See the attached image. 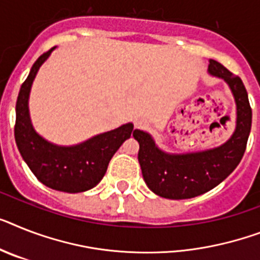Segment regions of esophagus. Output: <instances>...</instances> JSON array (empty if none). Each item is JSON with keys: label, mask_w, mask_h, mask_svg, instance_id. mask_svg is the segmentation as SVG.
Listing matches in <instances>:
<instances>
[{"label": "esophagus", "mask_w": 260, "mask_h": 260, "mask_svg": "<svg viewBox=\"0 0 260 260\" xmlns=\"http://www.w3.org/2000/svg\"><path fill=\"white\" fill-rule=\"evenodd\" d=\"M145 125H146V121L145 119H142V118H137V119L134 121V126L137 128L145 127Z\"/></svg>", "instance_id": "1"}]
</instances>
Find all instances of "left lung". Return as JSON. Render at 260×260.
I'll return each instance as SVG.
<instances>
[{
	"mask_svg": "<svg viewBox=\"0 0 260 260\" xmlns=\"http://www.w3.org/2000/svg\"><path fill=\"white\" fill-rule=\"evenodd\" d=\"M207 72L229 85L237 105L235 130L226 142L212 149L173 154L160 150L147 132L137 128L133 134L139 143L143 179L162 198L188 199L210 191L237 169L246 151L252 121L246 87L239 77L214 59H210Z\"/></svg>",
	"mask_w": 260,
	"mask_h": 260,
	"instance_id": "1",
	"label": "left lung"
}]
</instances>
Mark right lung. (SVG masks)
Here are the masks:
<instances>
[{
  "instance_id": "1",
  "label": "right lung",
  "mask_w": 260,
  "mask_h": 260,
  "mask_svg": "<svg viewBox=\"0 0 260 260\" xmlns=\"http://www.w3.org/2000/svg\"><path fill=\"white\" fill-rule=\"evenodd\" d=\"M54 49L46 51L34 62L19 89L14 137L23 160L41 183L58 191L83 192L100 183L115 151L132 137L134 125L128 122L73 146L55 145L38 134L30 119V90L38 70Z\"/></svg>"
}]
</instances>
